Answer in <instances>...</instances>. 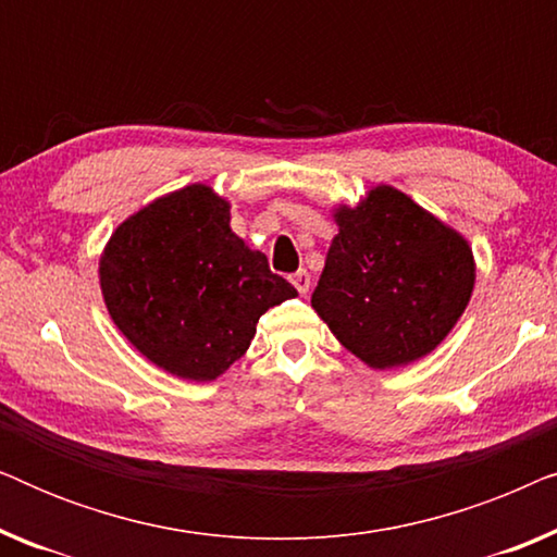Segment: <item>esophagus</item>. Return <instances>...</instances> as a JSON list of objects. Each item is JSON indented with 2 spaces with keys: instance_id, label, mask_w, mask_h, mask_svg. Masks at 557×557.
<instances>
[{
  "instance_id": "obj_1",
  "label": "esophagus",
  "mask_w": 557,
  "mask_h": 557,
  "mask_svg": "<svg viewBox=\"0 0 557 557\" xmlns=\"http://www.w3.org/2000/svg\"><path fill=\"white\" fill-rule=\"evenodd\" d=\"M292 284L296 286V292H299V294H307L309 286H311V276L301 269V271H296L294 276H292Z\"/></svg>"
}]
</instances>
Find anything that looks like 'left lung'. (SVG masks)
Returning <instances> with one entry per match:
<instances>
[{"label": "left lung", "instance_id": "1", "mask_svg": "<svg viewBox=\"0 0 557 557\" xmlns=\"http://www.w3.org/2000/svg\"><path fill=\"white\" fill-rule=\"evenodd\" d=\"M334 235L311 307L375 370L436 349L467 309L474 256L459 233L400 189L380 185L334 212Z\"/></svg>", "mask_w": 557, "mask_h": 557}]
</instances>
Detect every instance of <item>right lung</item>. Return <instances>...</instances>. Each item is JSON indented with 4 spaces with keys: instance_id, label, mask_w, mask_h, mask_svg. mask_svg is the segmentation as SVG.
Returning <instances> with one entry per match:
<instances>
[{
    "instance_id": "add662e5",
    "label": "right lung",
    "mask_w": 557,
    "mask_h": 557,
    "mask_svg": "<svg viewBox=\"0 0 557 557\" xmlns=\"http://www.w3.org/2000/svg\"><path fill=\"white\" fill-rule=\"evenodd\" d=\"M109 314L139 352L182 380H215L240 360L256 324L296 288L231 231L208 185L159 197L124 220L101 256Z\"/></svg>"
}]
</instances>
